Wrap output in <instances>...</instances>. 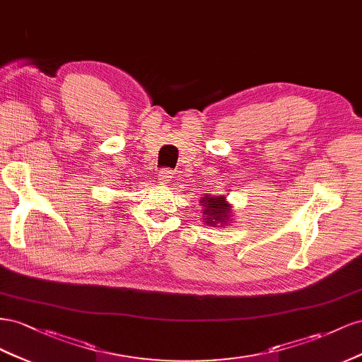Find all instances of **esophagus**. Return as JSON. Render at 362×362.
<instances>
[{
	"label": "esophagus",
	"mask_w": 362,
	"mask_h": 362,
	"mask_svg": "<svg viewBox=\"0 0 362 362\" xmlns=\"http://www.w3.org/2000/svg\"><path fill=\"white\" fill-rule=\"evenodd\" d=\"M171 179H173V171L168 170V168H162V170L158 173V180H159L160 183H168Z\"/></svg>",
	"instance_id": "obj_1"
}]
</instances>
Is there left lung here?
Segmentation results:
<instances>
[{
	"label": "left lung",
	"mask_w": 362,
	"mask_h": 362,
	"mask_svg": "<svg viewBox=\"0 0 362 362\" xmlns=\"http://www.w3.org/2000/svg\"><path fill=\"white\" fill-rule=\"evenodd\" d=\"M202 203L204 206V215L206 221L211 226H216L218 223L226 224L227 218L230 216V206L226 203V197L220 195V197H211V195H204L202 199Z\"/></svg>",
	"instance_id": "1"
}]
</instances>
